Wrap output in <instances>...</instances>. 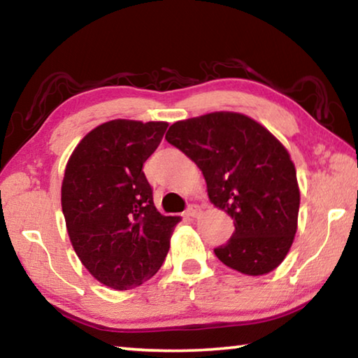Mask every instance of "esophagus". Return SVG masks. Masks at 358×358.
<instances>
[{
	"label": "esophagus",
	"mask_w": 358,
	"mask_h": 358,
	"mask_svg": "<svg viewBox=\"0 0 358 358\" xmlns=\"http://www.w3.org/2000/svg\"><path fill=\"white\" fill-rule=\"evenodd\" d=\"M201 211H202L201 205L192 203V205H189V208L186 210V215H187V216H191V217H197L199 215H201Z\"/></svg>",
	"instance_id": "1"
}]
</instances>
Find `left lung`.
<instances>
[{"instance_id":"obj_1","label":"left lung","mask_w":358,"mask_h":358,"mask_svg":"<svg viewBox=\"0 0 358 358\" xmlns=\"http://www.w3.org/2000/svg\"><path fill=\"white\" fill-rule=\"evenodd\" d=\"M166 141L197 164L210 202L234 220L235 232L215 254L243 275L273 271L287 256L299 222L300 189L286 147L237 112L177 121Z\"/></svg>"}]
</instances>
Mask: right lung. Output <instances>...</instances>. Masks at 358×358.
Returning a JSON list of instances; mask_svg holds the SVG:
<instances>
[{
    "mask_svg": "<svg viewBox=\"0 0 358 358\" xmlns=\"http://www.w3.org/2000/svg\"><path fill=\"white\" fill-rule=\"evenodd\" d=\"M166 121L112 120L90 131L64 169L62 207L69 240L85 268L115 290L157 273L180 216L156 210L142 171Z\"/></svg>",
    "mask_w": 358,
    "mask_h": 358,
    "instance_id": "right-lung-1",
    "label": "right lung"
}]
</instances>
